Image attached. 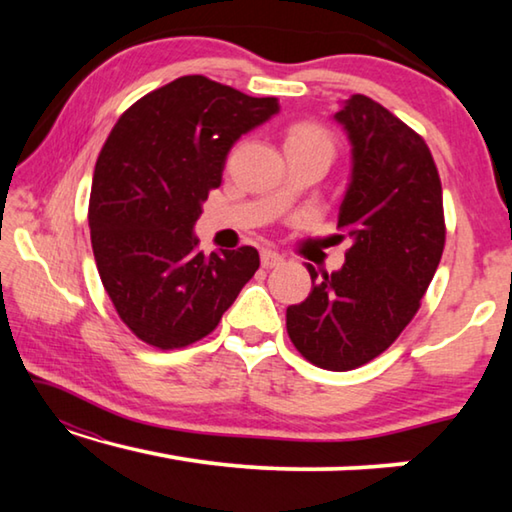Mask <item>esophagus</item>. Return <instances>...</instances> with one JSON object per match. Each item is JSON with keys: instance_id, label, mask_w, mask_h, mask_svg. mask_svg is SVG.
Segmentation results:
<instances>
[{"instance_id": "34e87169", "label": "esophagus", "mask_w": 512, "mask_h": 512, "mask_svg": "<svg viewBox=\"0 0 512 512\" xmlns=\"http://www.w3.org/2000/svg\"><path fill=\"white\" fill-rule=\"evenodd\" d=\"M284 262V257L280 253H275V250H264L262 253V266L264 268H275Z\"/></svg>"}]
</instances>
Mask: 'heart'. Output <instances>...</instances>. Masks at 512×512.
Instances as JSON below:
<instances>
[{"mask_svg":"<svg viewBox=\"0 0 512 512\" xmlns=\"http://www.w3.org/2000/svg\"><path fill=\"white\" fill-rule=\"evenodd\" d=\"M287 146H305V149H323L334 155V137L329 135L327 128L311 124V121H302L289 128Z\"/></svg>","mask_w":512,"mask_h":512,"instance_id":"obj_1","label":"heart"}]
</instances>
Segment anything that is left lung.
<instances>
[{"mask_svg":"<svg viewBox=\"0 0 512 512\" xmlns=\"http://www.w3.org/2000/svg\"><path fill=\"white\" fill-rule=\"evenodd\" d=\"M352 146L339 228L345 264L287 309V332L318 368L345 372L379 357L411 323L445 248L443 187L422 137L377 101L354 94L334 115Z\"/></svg>","mask_w":512,"mask_h":512,"instance_id":"1","label":"left lung"}]
</instances>
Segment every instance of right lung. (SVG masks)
<instances>
[{"instance_id":"obj_1","label":"right lung","mask_w":512,"mask_h":512,"mask_svg":"<svg viewBox=\"0 0 512 512\" xmlns=\"http://www.w3.org/2000/svg\"><path fill=\"white\" fill-rule=\"evenodd\" d=\"M205 76H180L133 103L94 167L90 237L103 287L144 343L176 350L219 325L259 268L253 246L205 257L194 225L241 135L277 115Z\"/></svg>"}]
</instances>
